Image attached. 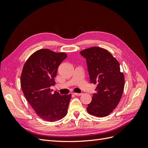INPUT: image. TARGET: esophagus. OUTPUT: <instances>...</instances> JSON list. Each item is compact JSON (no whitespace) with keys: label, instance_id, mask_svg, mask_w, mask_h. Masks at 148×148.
Here are the masks:
<instances>
[{"label":"esophagus","instance_id":"1","mask_svg":"<svg viewBox=\"0 0 148 148\" xmlns=\"http://www.w3.org/2000/svg\"><path fill=\"white\" fill-rule=\"evenodd\" d=\"M74 95L75 96H81L82 95V93H77V92H75Z\"/></svg>","mask_w":148,"mask_h":148}]
</instances>
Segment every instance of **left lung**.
Instances as JSON below:
<instances>
[{"mask_svg":"<svg viewBox=\"0 0 148 148\" xmlns=\"http://www.w3.org/2000/svg\"><path fill=\"white\" fill-rule=\"evenodd\" d=\"M79 53L86 59L91 83L97 85L96 92L88 104V112L98 117H106L116 108L123 94L125 79L120 64L101 47H90Z\"/></svg>","mask_w":148,"mask_h":148,"instance_id":"1","label":"left lung"}]
</instances>
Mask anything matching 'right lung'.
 <instances>
[{"label":"right lung","instance_id":"right-lung-1","mask_svg":"<svg viewBox=\"0 0 148 148\" xmlns=\"http://www.w3.org/2000/svg\"><path fill=\"white\" fill-rule=\"evenodd\" d=\"M67 57L48 49L35 52L26 60L21 75L20 83L26 100L39 117L55 122L67 114L71 95H61L51 89L54 86L58 67Z\"/></svg>","mask_w":148,"mask_h":148}]
</instances>
